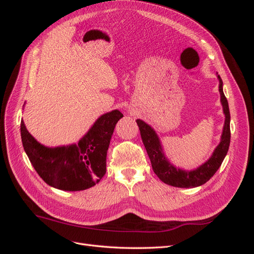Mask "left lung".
<instances>
[{
    "label": "left lung",
    "instance_id": "left-lung-1",
    "mask_svg": "<svg viewBox=\"0 0 254 254\" xmlns=\"http://www.w3.org/2000/svg\"><path fill=\"white\" fill-rule=\"evenodd\" d=\"M217 77L219 80L220 102L226 117L224 130H222L220 143L215 148L211 158L205 163L197 167L196 170L184 171L174 166L165 157L162 145H161L159 136L157 135L155 130L142 120H136V124L140 128L143 144L150 159L152 170L159 177V179L168 184V186L187 189L202 186L206 181H209L214 174L217 172L227 155L230 139H231V132H230V111L228 101L224 94V90H222V80L219 75H217Z\"/></svg>",
    "mask_w": 254,
    "mask_h": 254
}]
</instances>
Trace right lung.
<instances>
[{"instance_id": "1", "label": "right lung", "mask_w": 254, "mask_h": 254, "mask_svg": "<svg viewBox=\"0 0 254 254\" xmlns=\"http://www.w3.org/2000/svg\"><path fill=\"white\" fill-rule=\"evenodd\" d=\"M123 114L119 110L99 117L78 144L47 147L30 134L21 121V139L26 155L43 181L63 190L94 187L106 174V158L113 130Z\"/></svg>"}]
</instances>
